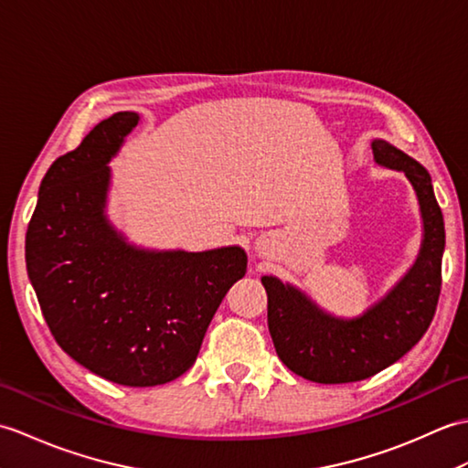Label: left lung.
Masks as SVG:
<instances>
[{
    "label": "left lung",
    "mask_w": 468,
    "mask_h": 468,
    "mask_svg": "<svg viewBox=\"0 0 468 468\" xmlns=\"http://www.w3.org/2000/svg\"><path fill=\"white\" fill-rule=\"evenodd\" d=\"M372 154L377 164L404 172L420 204V252L400 282L365 314L345 320L326 314L298 288L262 278L276 355L294 375L320 384L365 380L394 365L429 330L439 304L444 220L431 174L384 140L372 142Z\"/></svg>",
    "instance_id": "obj_1"
}]
</instances>
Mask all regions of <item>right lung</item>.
I'll return each instance as SVG.
<instances>
[{
	"mask_svg": "<svg viewBox=\"0 0 468 468\" xmlns=\"http://www.w3.org/2000/svg\"><path fill=\"white\" fill-rule=\"evenodd\" d=\"M138 122L136 112L113 113L49 165L27 226L26 266L61 350L106 380L155 387L194 365L248 258L240 246L144 250L108 222V162Z\"/></svg>",
	"mask_w": 468,
	"mask_h": 468,
	"instance_id": "right-lung-1",
	"label": "right lung"
}]
</instances>
